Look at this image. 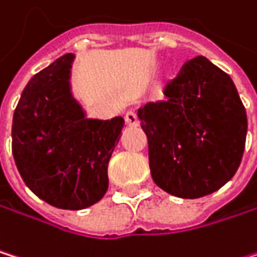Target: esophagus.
Here are the masks:
<instances>
[{
  "instance_id": "esophagus-1",
  "label": "esophagus",
  "mask_w": 257,
  "mask_h": 257,
  "mask_svg": "<svg viewBox=\"0 0 257 257\" xmlns=\"http://www.w3.org/2000/svg\"><path fill=\"white\" fill-rule=\"evenodd\" d=\"M126 123L130 124V126H139L140 124L139 115L134 111H127L126 112Z\"/></svg>"
}]
</instances>
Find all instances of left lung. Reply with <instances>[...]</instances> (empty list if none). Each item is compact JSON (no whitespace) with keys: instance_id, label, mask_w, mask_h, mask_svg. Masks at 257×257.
Segmentation results:
<instances>
[{"instance_id":"1","label":"left lung","mask_w":257,"mask_h":257,"mask_svg":"<svg viewBox=\"0 0 257 257\" xmlns=\"http://www.w3.org/2000/svg\"><path fill=\"white\" fill-rule=\"evenodd\" d=\"M164 96L139 109L154 183L187 199L216 192L236 174L245 148L247 114L233 80L196 56L166 83Z\"/></svg>"}]
</instances>
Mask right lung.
Here are the masks:
<instances>
[{
  "instance_id": "1",
  "label": "right lung",
  "mask_w": 257,
  "mask_h": 257,
  "mask_svg": "<svg viewBox=\"0 0 257 257\" xmlns=\"http://www.w3.org/2000/svg\"><path fill=\"white\" fill-rule=\"evenodd\" d=\"M68 53L35 74L13 114L12 152L24 183L67 210L96 204L108 190V163L123 117L88 118L70 93Z\"/></svg>"
}]
</instances>
